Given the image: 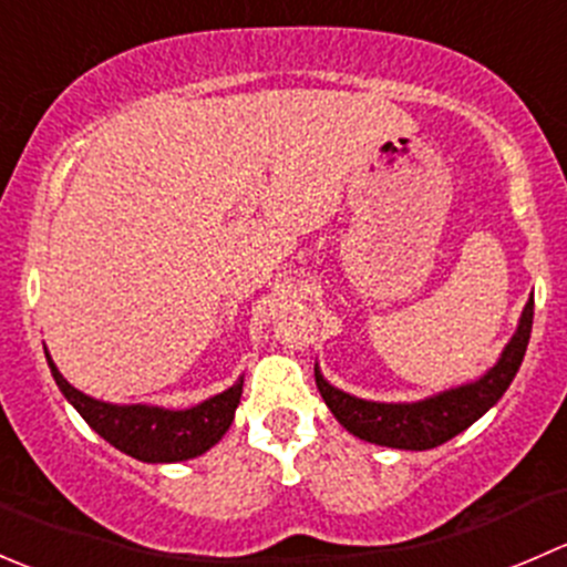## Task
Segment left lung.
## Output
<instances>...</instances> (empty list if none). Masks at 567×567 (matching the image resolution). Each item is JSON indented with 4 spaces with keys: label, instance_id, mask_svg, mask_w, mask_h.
I'll return each mask as SVG.
<instances>
[{
    "label": "left lung",
    "instance_id": "1",
    "mask_svg": "<svg viewBox=\"0 0 567 567\" xmlns=\"http://www.w3.org/2000/svg\"><path fill=\"white\" fill-rule=\"evenodd\" d=\"M532 316H535V299H529L524 307L516 334L505 346L499 362L472 384H461L455 390L416 400V403H375V400L353 398L337 390L316 368L320 398L326 400L337 422L364 442L394 450H433L466 431L505 394L527 353Z\"/></svg>",
    "mask_w": 567,
    "mask_h": 567
}]
</instances>
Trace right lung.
Here are the masks:
<instances>
[{
    "label": "right lung",
    "mask_w": 567,
    "mask_h": 567,
    "mask_svg": "<svg viewBox=\"0 0 567 567\" xmlns=\"http://www.w3.org/2000/svg\"><path fill=\"white\" fill-rule=\"evenodd\" d=\"M45 359H49L51 375H54L60 392L71 400V405L84 416V422L120 453L145 463H175L203 455L205 450H210L225 436L227 427L233 425L238 403H241L244 379H238L230 390L183 411L142 403H104V400L90 398V394L68 384L49 353H45Z\"/></svg>",
    "instance_id": "obj_1"
}]
</instances>
